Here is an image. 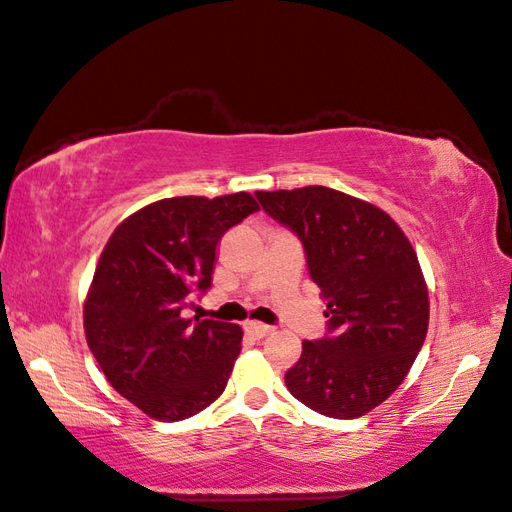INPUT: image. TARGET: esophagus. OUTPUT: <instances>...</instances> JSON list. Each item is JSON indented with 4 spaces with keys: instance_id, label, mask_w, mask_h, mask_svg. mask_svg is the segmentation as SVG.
<instances>
[{
    "instance_id": "1",
    "label": "esophagus",
    "mask_w": 512,
    "mask_h": 512,
    "mask_svg": "<svg viewBox=\"0 0 512 512\" xmlns=\"http://www.w3.org/2000/svg\"><path fill=\"white\" fill-rule=\"evenodd\" d=\"M244 330H246V334L255 336V339H264V336H268L270 332H273V328H270V325L259 323V321H248L244 325Z\"/></svg>"
}]
</instances>
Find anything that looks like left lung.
Here are the masks:
<instances>
[{"instance_id":"8db88e82","label":"left lung","mask_w":512,"mask_h":512,"mask_svg":"<svg viewBox=\"0 0 512 512\" xmlns=\"http://www.w3.org/2000/svg\"><path fill=\"white\" fill-rule=\"evenodd\" d=\"M262 209L299 237L328 328L303 341L286 387L328 418L372 411L405 380L429 325L418 257L378 206L328 187L257 191Z\"/></svg>"}]
</instances>
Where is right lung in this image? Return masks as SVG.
Listing matches in <instances>:
<instances>
[{"instance_id": "add662e5", "label": "right lung", "mask_w": 512, "mask_h": 512, "mask_svg": "<svg viewBox=\"0 0 512 512\" xmlns=\"http://www.w3.org/2000/svg\"><path fill=\"white\" fill-rule=\"evenodd\" d=\"M255 211L248 193L167 198L129 215L105 244L85 336L105 378L147 416L178 422L222 396L242 328L182 310L211 288L222 235Z\"/></svg>"}]
</instances>
